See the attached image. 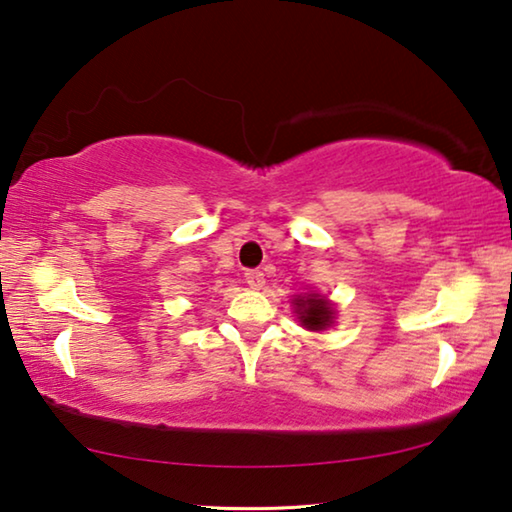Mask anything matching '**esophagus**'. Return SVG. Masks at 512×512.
<instances>
[{"label": "esophagus", "instance_id": "1", "mask_svg": "<svg viewBox=\"0 0 512 512\" xmlns=\"http://www.w3.org/2000/svg\"><path fill=\"white\" fill-rule=\"evenodd\" d=\"M246 282L250 289H262L264 287V273L257 271V268H253V271H246Z\"/></svg>", "mask_w": 512, "mask_h": 512}]
</instances>
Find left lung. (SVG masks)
Here are the masks:
<instances>
[{
    "instance_id": "left-lung-1",
    "label": "left lung",
    "mask_w": 512,
    "mask_h": 512,
    "mask_svg": "<svg viewBox=\"0 0 512 512\" xmlns=\"http://www.w3.org/2000/svg\"><path fill=\"white\" fill-rule=\"evenodd\" d=\"M293 305H296V314L302 327L311 329V332H320V329L334 325V305L327 298L318 296V293L298 296L293 300Z\"/></svg>"
}]
</instances>
